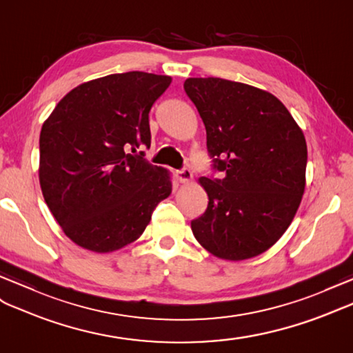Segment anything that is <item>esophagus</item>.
<instances>
[{"mask_svg": "<svg viewBox=\"0 0 353 353\" xmlns=\"http://www.w3.org/2000/svg\"><path fill=\"white\" fill-rule=\"evenodd\" d=\"M176 176H178V179H179V183H184V184H185V183H190L192 179H193V172H192L190 169L184 168V169L176 172Z\"/></svg>", "mask_w": 353, "mask_h": 353, "instance_id": "obj_1", "label": "esophagus"}]
</instances>
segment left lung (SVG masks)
Here are the masks:
<instances>
[{
	"mask_svg": "<svg viewBox=\"0 0 353 353\" xmlns=\"http://www.w3.org/2000/svg\"><path fill=\"white\" fill-rule=\"evenodd\" d=\"M187 96L206 130L221 179L199 178L208 208L192 221L205 250L225 261L259 256L294 220L305 188L307 143L271 92L220 77H188Z\"/></svg>",
	"mask_w": 353,
	"mask_h": 353,
	"instance_id": "1",
	"label": "left lung"
}]
</instances>
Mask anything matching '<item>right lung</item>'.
Listing matches in <instances>:
<instances>
[{
	"instance_id": "right-lung-1",
	"label": "right lung",
	"mask_w": 353,
	"mask_h": 353,
	"mask_svg": "<svg viewBox=\"0 0 353 353\" xmlns=\"http://www.w3.org/2000/svg\"><path fill=\"white\" fill-rule=\"evenodd\" d=\"M170 82L145 72L103 76L67 92L43 123L41 193L74 244L119 250L143 234L172 193L170 172L136 154L151 145L148 114Z\"/></svg>"
}]
</instances>
